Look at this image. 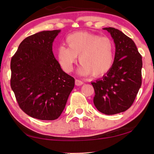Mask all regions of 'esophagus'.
<instances>
[{
  "label": "esophagus",
  "mask_w": 154,
  "mask_h": 154,
  "mask_svg": "<svg viewBox=\"0 0 154 154\" xmlns=\"http://www.w3.org/2000/svg\"><path fill=\"white\" fill-rule=\"evenodd\" d=\"M83 81H80V80H79V79H75V85H77V86H80V85H83Z\"/></svg>",
  "instance_id": "esophagus-1"
}]
</instances>
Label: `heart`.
Returning <instances> with one entry per match:
<instances>
[{"label":"heart","instance_id":"obj_1","mask_svg":"<svg viewBox=\"0 0 154 154\" xmlns=\"http://www.w3.org/2000/svg\"><path fill=\"white\" fill-rule=\"evenodd\" d=\"M68 47L60 45L57 57L61 68L66 73L73 70L77 56L81 64L79 73L82 75L92 73L102 77L109 72L114 63L115 45L110 38L89 32H75L66 38Z\"/></svg>","mask_w":154,"mask_h":154}]
</instances>
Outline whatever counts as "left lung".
Listing matches in <instances>:
<instances>
[{"label": "left lung", "mask_w": 154, "mask_h": 154, "mask_svg": "<svg viewBox=\"0 0 154 154\" xmlns=\"http://www.w3.org/2000/svg\"><path fill=\"white\" fill-rule=\"evenodd\" d=\"M111 33L116 45L114 63L109 73L92 83L94 104L101 113L113 115L132 106L142 85V55L135 43L113 27L104 28Z\"/></svg>", "instance_id": "8db88e82"}]
</instances>
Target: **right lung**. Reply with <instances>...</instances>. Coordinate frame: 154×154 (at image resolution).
I'll use <instances>...</instances> for the list:
<instances>
[{
    "label": "right lung",
    "mask_w": 154,
    "mask_h": 154,
    "mask_svg": "<svg viewBox=\"0 0 154 154\" xmlns=\"http://www.w3.org/2000/svg\"><path fill=\"white\" fill-rule=\"evenodd\" d=\"M60 32L43 31L26 38L10 62V86L19 106L43 121L60 116L75 85L52 52V43Z\"/></svg>",
    "instance_id": "1"
}]
</instances>
